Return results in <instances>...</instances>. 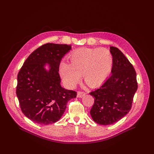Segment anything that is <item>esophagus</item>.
Listing matches in <instances>:
<instances>
[{
    "label": "esophagus",
    "instance_id": "34e87169",
    "mask_svg": "<svg viewBox=\"0 0 154 154\" xmlns=\"http://www.w3.org/2000/svg\"><path fill=\"white\" fill-rule=\"evenodd\" d=\"M85 95V93L84 92H81V91H79L77 93V97H82Z\"/></svg>",
    "mask_w": 154,
    "mask_h": 154
}]
</instances>
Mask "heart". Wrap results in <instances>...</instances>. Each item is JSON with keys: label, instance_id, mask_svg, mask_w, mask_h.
Returning a JSON list of instances; mask_svg holds the SVG:
<instances>
[{"label": "heart", "instance_id": "b5f03b06", "mask_svg": "<svg viewBox=\"0 0 154 154\" xmlns=\"http://www.w3.org/2000/svg\"><path fill=\"white\" fill-rule=\"evenodd\" d=\"M70 63L62 62L60 74L68 87H75L81 78L91 87L101 84L108 78L113 64L110 51L106 48H81L69 55Z\"/></svg>", "mask_w": 154, "mask_h": 154}]
</instances>
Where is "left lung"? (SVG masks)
Returning <instances> with one entry per match:
<instances>
[{
    "mask_svg": "<svg viewBox=\"0 0 154 154\" xmlns=\"http://www.w3.org/2000/svg\"><path fill=\"white\" fill-rule=\"evenodd\" d=\"M110 51L113 57L111 76L90 92L94 99L91 116L101 125L114 124L127 115L137 89L136 72L132 65L118 48L110 46Z\"/></svg>",
    "mask_w": 154,
    "mask_h": 154,
    "instance_id": "obj_1",
    "label": "left lung"
}]
</instances>
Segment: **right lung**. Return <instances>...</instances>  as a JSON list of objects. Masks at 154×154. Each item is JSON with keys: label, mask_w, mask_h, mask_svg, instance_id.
<instances>
[{"label": "right lung", "mask_w": 154, "mask_h": 154, "mask_svg": "<svg viewBox=\"0 0 154 154\" xmlns=\"http://www.w3.org/2000/svg\"><path fill=\"white\" fill-rule=\"evenodd\" d=\"M71 48V45L44 44L33 51L21 67L17 96L23 114L32 122L40 125L57 122L67 102L76 97V92L61 86L58 73L60 62Z\"/></svg>", "instance_id": "1"}]
</instances>
